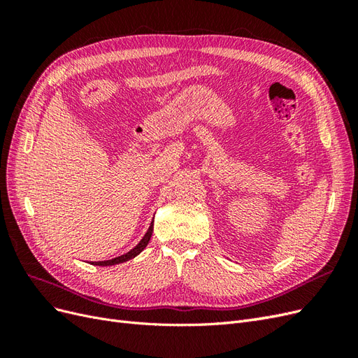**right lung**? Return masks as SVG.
<instances>
[{
  "mask_svg": "<svg viewBox=\"0 0 358 358\" xmlns=\"http://www.w3.org/2000/svg\"><path fill=\"white\" fill-rule=\"evenodd\" d=\"M152 231H154V221L150 222V225H149V229H148L146 234L143 236V239L140 241V242H138V245H137L136 248H133L131 251L127 252V254H124V255H121V257H116V258H112V259H106V262H96V263H94V266H113V264L124 263V262H128V259L134 258L136 255H138V254L142 252L143 249L146 248V245H148V243H149V241H150V236H152Z\"/></svg>",
  "mask_w": 358,
  "mask_h": 358,
  "instance_id": "1",
  "label": "right lung"
}]
</instances>
